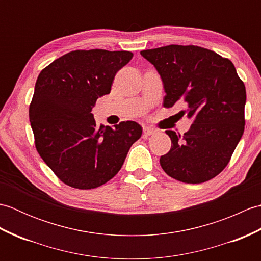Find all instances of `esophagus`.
Returning <instances> with one entry per match:
<instances>
[{
  "instance_id": "obj_1",
  "label": "esophagus",
  "mask_w": 261,
  "mask_h": 261,
  "mask_svg": "<svg viewBox=\"0 0 261 261\" xmlns=\"http://www.w3.org/2000/svg\"><path fill=\"white\" fill-rule=\"evenodd\" d=\"M156 130L152 129V127H149V126H143V135L145 136H151L153 135Z\"/></svg>"
}]
</instances>
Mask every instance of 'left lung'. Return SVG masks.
Instances as JSON below:
<instances>
[{
  "instance_id": "8db88e82",
  "label": "left lung",
  "mask_w": 261,
  "mask_h": 261,
  "mask_svg": "<svg viewBox=\"0 0 261 261\" xmlns=\"http://www.w3.org/2000/svg\"><path fill=\"white\" fill-rule=\"evenodd\" d=\"M162 77L163 105L184 101L193 123L184 136L167 130L168 153L160 157L165 173L199 184L214 178L229 164L245 130L246 87L228 58L198 46L169 45L140 51Z\"/></svg>"
}]
</instances>
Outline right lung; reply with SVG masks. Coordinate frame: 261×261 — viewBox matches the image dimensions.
I'll use <instances>...</instances> for the list:
<instances>
[{
    "instance_id": "add662e5",
    "label": "right lung",
    "mask_w": 261,
    "mask_h": 261,
    "mask_svg": "<svg viewBox=\"0 0 261 261\" xmlns=\"http://www.w3.org/2000/svg\"><path fill=\"white\" fill-rule=\"evenodd\" d=\"M130 51L74 50L39 74L29 108L37 151L70 187L92 190L121 169L142 127L135 121L96 127L91 113L97 98L111 92L115 74Z\"/></svg>"
}]
</instances>
